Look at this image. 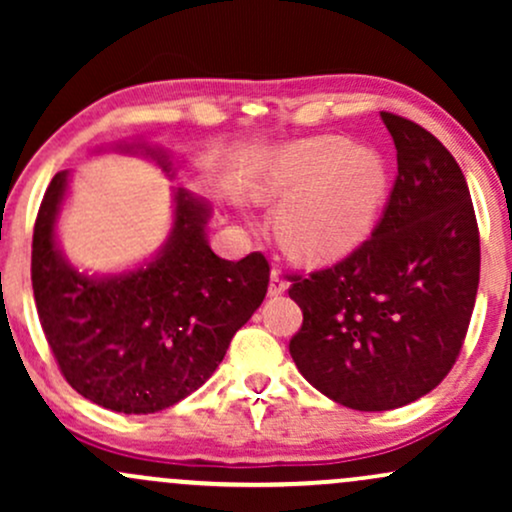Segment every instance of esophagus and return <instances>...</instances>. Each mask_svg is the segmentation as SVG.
<instances>
[{
    "label": "esophagus",
    "mask_w": 512,
    "mask_h": 512,
    "mask_svg": "<svg viewBox=\"0 0 512 512\" xmlns=\"http://www.w3.org/2000/svg\"><path fill=\"white\" fill-rule=\"evenodd\" d=\"M286 289H289V284H286L284 276H281L279 269H272V279H269V296H272V298L281 296V293H284Z\"/></svg>",
    "instance_id": "1"
}]
</instances>
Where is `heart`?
I'll return each instance as SVG.
<instances>
[{
	"instance_id": "1",
	"label": "heart",
	"mask_w": 512,
	"mask_h": 512,
	"mask_svg": "<svg viewBox=\"0 0 512 512\" xmlns=\"http://www.w3.org/2000/svg\"><path fill=\"white\" fill-rule=\"evenodd\" d=\"M250 190L281 202L276 236L296 260L337 262L361 248L385 207L390 168L373 146L313 137L276 146L257 163Z\"/></svg>"
}]
</instances>
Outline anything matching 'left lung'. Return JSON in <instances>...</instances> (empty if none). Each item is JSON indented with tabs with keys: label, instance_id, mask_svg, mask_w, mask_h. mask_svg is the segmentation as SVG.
<instances>
[{
	"label": "left lung",
	"instance_id": "obj_1",
	"mask_svg": "<svg viewBox=\"0 0 512 512\" xmlns=\"http://www.w3.org/2000/svg\"><path fill=\"white\" fill-rule=\"evenodd\" d=\"M397 180L373 236L330 269L293 279L303 310L293 363L358 411L428 395L460 354L479 289V231L460 166L416 122L380 113Z\"/></svg>",
	"mask_w": 512,
	"mask_h": 512
}]
</instances>
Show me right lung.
<instances>
[{
    "label": "right lung",
    "mask_w": 512,
    "mask_h": 512,
    "mask_svg": "<svg viewBox=\"0 0 512 512\" xmlns=\"http://www.w3.org/2000/svg\"><path fill=\"white\" fill-rule=\"evenodd\" d=\"M122 154L151 158L168 180L180 166L161 146L122 142ZM69 170L40 204L31 279L40 325L62 375L79 395L120 414H154L199 390L228 344L260 308L269 264L260 252L228 262L209 248L211 204L173 187V223L149 260L125 272L88 274L57 238Z\"/></svg>",
    "instance_id": "right-lung-1"
}]
</instances>
